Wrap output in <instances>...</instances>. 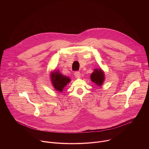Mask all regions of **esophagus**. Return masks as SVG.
I'll list each match as a JSON object with an SVG mask.
<instances>
[{"mask_svg":"<svg viewBox=\"0 0 149 149\" xmlns=\"http://www.w3.org/2000/svg\"><path fill=\"white\" fill-rule=\"evenodd\" d=\"M74 75H75V78H79L81 77V73L79 71H75L74 72Z\"/></svg>","mask_w":149,"mask_h":149,"instance_id":"esophagus-1","label":"esophagus"}]
</instances>
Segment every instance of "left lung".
Returning a JSON list of instances; mask_svg holds the SVG:
<instances>
[{"label":"left lung","instance_id":"8db88e82","mask_svg":"<svg viewBox=\"0 0 149 149\" xmlns=\"http://www.w3.org/2000/svg\"><path fill=\"white\" fill-rule=\"evenodd\" d=\"M91 79L97 85L101 86L104 79V72L100 69L95 70V71L91 75Z\"/></svg>","mask_w":149,"mask_h":149}]
</instances>
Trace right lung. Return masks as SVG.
I'll list each match as a JSON object with an SVG mask.
<instances>
[{
  "instance_id": "1",
  "label": "right lung",
  "mask_w": 149,
  "mask_h": 149,
  "mask_svg": "<svg viewBox=\"0 0 149 149\" xmlns=\"http://www.w3.org/2000/svg\"><path fill=\"white\" fill-rule=\"evenodd\" d=\"M51 79L56 90L60 92L63 91L64 87L70 81V79L69 78L63 75L57 71L51 74Z\"/></svg>"
}]
</instances>
